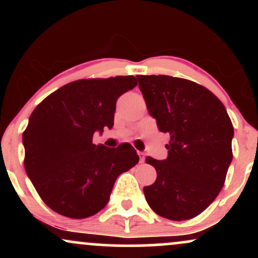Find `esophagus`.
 Listing matches in <instances>:
<instances>
[{
  "label": "esophagus",
  "instance_id": "esophagus-1",
  "mask_svg": "<svg viewBox=\"0 0 258 258\" xmlns=\"http://www.w3.org/2000/svg\"><path fill=\"white\" fill-rule=\"evenodd\" d=\"M138 155H139V162H141V164H143V162H144V153L138 152Z\"/></svg>",
  "mask_w": 258,
  "mask_h": 258
}]
</instances>
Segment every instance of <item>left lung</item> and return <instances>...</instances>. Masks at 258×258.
Returning <instances> with one entry per match:
<instances>
[{
  "label": "left lung",
  "instance_id": "8db88e82",
  "mask_svg": "<svg viewBox=\"0 0 258 258\" xmlns=\"http://www.w3.org/2000/svg\"><path fill=\"white\" fill-rule=\"evenodd\" d=\"M137 79L149 114L160 131L170 133L167 159H146L158 174L143 188L146 200L161 217L190 220L211 205L226 182L232 121L223 103L197 82L167 75Z\"/></svg>",
  "mask_w": 258,
  "mask_h": 258
}]
</instances>
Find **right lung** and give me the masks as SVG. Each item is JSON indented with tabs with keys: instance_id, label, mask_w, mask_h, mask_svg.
Masks as SVG:
<instances>
[{
	"instance_id": "1",
	"label": "right lung",
	"mask_w": 258,
	"mask_h": 258,
	"mask_svg": "<svg viewBox=\"0 0 258 258\" xmlns=\"http://www.w3.org/2000/svg\"><path fill=\"white\" fill-rule=\"evenodd\" d=\"M136 86L131 75L76 80L34 109L23 132L24 167L53 211L70 218L96 215L117 177L139 161L128 143L111 149L92 143L94 132L114 125L117 98Z\"/></svg>"
}]
</instances>
